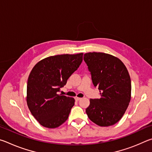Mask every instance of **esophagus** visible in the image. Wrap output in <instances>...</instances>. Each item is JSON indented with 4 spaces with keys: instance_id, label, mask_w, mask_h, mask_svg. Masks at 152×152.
I'll list each match as a JSON object with an SVG mask.
<instances>
[{
    "instance_id": "34e87169",
    "label": "esophagus",
    "mask_w": 152,
    "mask_h": 152,
    "mask_svg": "<svg viewBox=\"0 0 152 152\" xmlns=\"http://www.w3.org/2000/svg\"><path fill=\"white\" fill-rule=\"evenodd\" d=\"M75 100L76 101H79L80 100H81V98H79V97H75Z\"/></svg>"
}]
</instances>
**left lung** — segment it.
Returning <instances> with one entry per match:
<instances>
[{
	"label": "left lung",
	"mask_w": 152,
	"mask_h": 152,
	"mask_svg": "<svg viewBox=\"0 0 152 152\" xmlns=\"http://www.w3.org/2000/svg\"><path fill=\"white\" fill-rule=\"evenodd\" d=\"M84 60L101 96L90 100L86 114L101 127L114 125L121 119L131 100L132 83L127 68L119 58L101 52L85 53Z\"/></svg>",
	"instance_id": "8db88e82"
}]
</instances>
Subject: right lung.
<instances>
[{"instance_id":"obj_1","label":"right lung","mask_w":152,"mask_h":152,"mask_svg":"<svg viewBox=\"0 0 152 152\" xmlns=\"http://www.w3.org/2000/svg\"><path fill=\"white\" fill-rule=\"evenodd\" d=\"M83 53L46 58L33 67L28 78L27 103L33 116L43 127L53 129L68 119L74 98L58 94L77 70Z\"/></svg>"}]
</instances>
